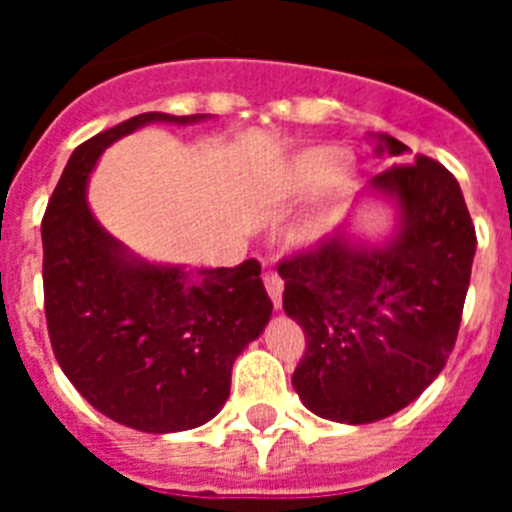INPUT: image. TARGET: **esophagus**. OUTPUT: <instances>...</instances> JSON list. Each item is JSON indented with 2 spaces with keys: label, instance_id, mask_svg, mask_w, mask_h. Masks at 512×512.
Masks as SVG:
<instances>
[{
  "label": "esophagus",
  "instance_id": "1",
  "mask_svg": "<svg viewBox=\"0 0 512 512\" xmlns=\"http://www.w3.org/2000/svg\"><path fill=\"white\" fill-rule=\"evenodd\" d=\"M264 284H266V292H269L271 302H274V307L279 310V307H282V292H284L282 277H279L277 271H266Z\"/></svg>",
  "mask_w": 512,
  "mask_h": 512
}]
</instances>
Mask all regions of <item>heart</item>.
<instances>
[{"instance_id":"b5f03b06","label":"heart","mask_w":512,"mask_h":512,"mask_svg":"<svg viewBox=\"0 0 512 512\" xmlns=\"http://www.w3.org/2000/svg\"><path fill=\"white\" fill-rule=\"evenodd\" d=\"M320 192L310 212L292 228L295 246H315L341 217L356 192V174L348 153L338 146H307L279 166L266 182V197L279 205H295Z\"/></svg>"}]
</instances>
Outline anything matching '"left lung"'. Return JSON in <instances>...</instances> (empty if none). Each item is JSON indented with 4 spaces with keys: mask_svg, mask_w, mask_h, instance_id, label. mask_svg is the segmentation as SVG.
Masks as SVG:
<instances>
[{
    "mask_svg": "<svg viewBox=\"0 0 512 512\" xmlns=\"http://www.w3.org/2000/svg\"><path fill=\"white\" fill-rule=\"evenodd\" d=\"M408 151L377 135L379 156ZM369 192L395 200L390 243L361 246L338 230L279 264L284 312L307 338L292 387L307 410L348 425L397 413L441 374L477 248L459 182L433 158L382 171Z\"/></svg>",
    "mask_w": 512,
    "mask_h": 512,
    "instance_id": "obj_1",
    "label": "left lung"
}]
</instances>
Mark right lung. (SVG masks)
<instances>
[{
  "mask_svg": "<svg viewBox=\"0 0 512 512\" xmlns=\"http://www.w3.org/2000/svg\"><path fill=\"white\" fill-rule=\"evenodd\" d=\"M202 115L143 112L71 153L43 215V295L53 354L81 397L143 433L189 431L220 413L233 361L261 336L271 300L261 266L184 269L125 251L87 205L97 158L148 122Z\"/></svg>",
  "mask_w": 512,
  "mask_h": 512,
  "instance_id": "add662e5",
  "label": "right lung"
}]
</instances>
